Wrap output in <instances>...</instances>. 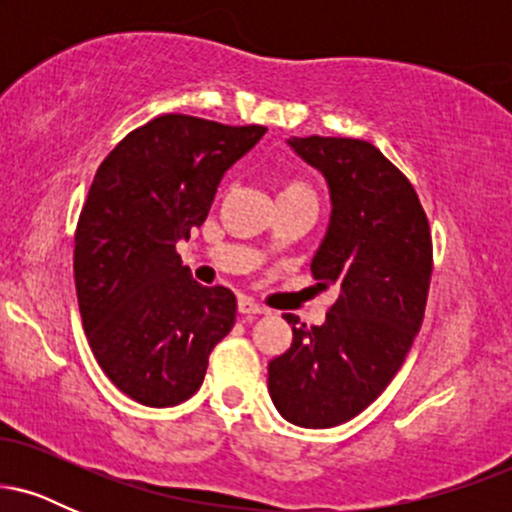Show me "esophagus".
Listing matches in <instances>:
<instances>
[{"label":"esophagus","instance_id":"1","mask_svg":"<svg viewBox=\"0 0 512 512\" xmlns=\"http://www.w3.org/2000/svg\"><path fill=\"white\" fill-rule=\"evenodd\" d=\"M238 313L240 315H264L267 308H262L260 303L252 301L250 296H238Z\"/></svg>","mask_w":512,"mask_h":512}]
</instances>
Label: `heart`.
Here are the masks:
<instances>
[{
	"instance_id": "heart-1",
	"label": "heart",
	"mask_w": 512,
	"mask_h": 512,
	"mask_svg": "<svg viewBox=\"0 0 512 512\" xmlns=\"http://www.w3.org/2000/svg\"><path fill=\"white\" fill-rule=\"evenodd\" d=\"M296 192H301V195H313V190H310V187L301 180H286L284 185H281L279 195H296Z\"/></svg>"
}]
</instances>
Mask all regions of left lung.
Instances as JSON below:
<instances>
[{"label":"left lung","mask_w":512,"mask_h":512,"mask_svg":"<svg viewBox=\"0 0 512 512\" xmlns=\"http://www.w3.org/2000/svg\"><path fill=\"white\" fill-rule=\"evenodd\" d=\"M289 146L330 187V226L310 272L337 301L320 327L293 325L269 361V395L291 424L332 428L361 414L402 368L424 322L433 245L411 182L370 142L291 137Z\"/></svg>","instance_id":"left-lung-1"}]
</instances>
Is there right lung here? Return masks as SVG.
Masks as SVG:
<instances>
[{
	"label": "right lung",
	"mask_w": 512,
	"mask_h": 512,
	"mask_svg": "<svg viewBox=\"0 0 512 512\" xmlns=\"http://www.w3.org/2000/svg\"><path fill=\"white\" fill-rule=\"evenodd\" d=\"M264 132L154 117L105 156L91 182L74 236L81 322L110 383L144 407L195 395L236 322L233 291L197 284L175 243L202 226L223 173Z\"/></svg>",
	"instance_id": "right-lung-1"
}]
</instances>
